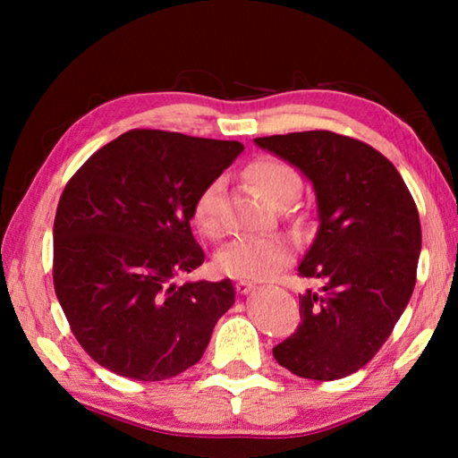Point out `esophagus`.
Here are the masks:
<instances>
[{"label":"esophagus","instance_id":"34e87169","mask_svg":"<svg viewBox=\"0 0 458 458\" xmlns=\"http://www.w3.org/2000/svg\"><path fill=\"white\" fill-rule=\"evenodd\" d=\"M236 291L240 293V294H246V293H250L254 286H257V283H252V281H244V278H240V281H236Z\"/></svg>","mask_w":458,"mask_h":458}]
</instances>
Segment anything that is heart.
I'll list each match as a JSON object with an SVG mask.
<instances>
[{
    "instance_id": "b5f03b06",
    "label": "heart",
    "mask_w": 458,
    "mask_h": 458,
    "mask_svg": "<svg viewBox=\"0 0 458 458\" xmlns=\"http://www.w3.org/2000/svg\"><path fill=\"white\" fill-rule=\"evenodd\" d=\"M248 182L270 204H284L297 196L301 175L289 161L281 157H260L246 169ZM222 182L214 180L199 191L193 201V220L208 236H220L224 222L220 218ZM293 246L284 236H242L228 244L218 257L222 273L238 278L262 281L278 273L291 260Z\"/></svg>"
}]
</instances>
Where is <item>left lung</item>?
I'll return each mask as SVG.
<instances>
[{"instance_id": "left-lung-1", "label": "left lung", "mask_w": 458, "mask_h": 458, "mask_svg": "<svg viewBox=\"0 0 458 458\" xmlns=\"http://www.w3.org/2000/svg\"><path fill=\"white\" fill-rule=\"evenodd\" d=\"M254 141L299 167L319 201L299 276L323 286L299 294L301 323L273 355L294 376L345 377L379 352L412 297L422 246L414 198L392 161L360 139L303 131Z\"/></svg>"}]
</instances>
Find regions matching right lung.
Masks as SVG:
<instances>
[{"label":"right lung","instance_id":"add662e5","mask_svg":"<svg viewBox=\"0 0 458 458\" xmlns=\"http://www.w3.org/2000/svg\"><path fill=\"white\" fill-rule=\"evenodd\" d=\"M238 141L131 129L84 161L54 218V291L76 341L98 366L139 382L198 363L234 303L230 278L185 283L204 250L193 201Z\"/></svg>","mask_w":458,"mask_h":458}]
</instances>
